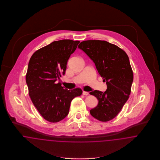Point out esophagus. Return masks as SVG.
I'll return each mask as SVG.
<instances>
[{"instance_id": "obj_1", "label": "esophagus", "mask_w": 160, "mask_h": 160, "mask_svg": "<svg viewBox=\"0 0 160 160\" xmlns=\"http://www.w3.org/2000/svg\"><path fill=\"white\" fill-rule=\"evenodd\" d=\"M82 94L84 96H88L89 94V92H82Z\"/></svg>"}]
</instances>
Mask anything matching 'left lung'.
<instances>
[{"label": "left lung", "mask_w": 160, "mask_h": 160, "mask_svg": "<svg viewBox=\"0 0 160 160\" xmlns=\"http://www.w3.org/2000/svg\"><path fill=\"white\" fill-rule=\"evenodd\" d=\"M78 48L95 64L107 87L105 92H90L98 101L90 112L99 121H110L121 111L131 92L133 73L129 58L124 50L106 41H83Z\"/></svg>", "instance_id": "1"}]
</instances>
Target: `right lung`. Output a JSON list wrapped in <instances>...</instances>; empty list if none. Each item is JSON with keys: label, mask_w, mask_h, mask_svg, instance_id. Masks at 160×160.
<instances>
[{"label": "right lung", "mask_w": 160, "mask_h": 160, "mask_svg": "<svg viewBox=\"0 0 160 160\" xmlns=\"http://www.w3.org/2000/svg\"><path fill=\"white\" fill-rule=\"evenodd\" d=\"M79 43L72 40L54 41L35 52L29 60L26 76L29 96L41 116L49 122L64 119L72 100L82 94L80 88L68 90L58 83Z\"/></svg>", "instance_id": "1"}]
</instances>
